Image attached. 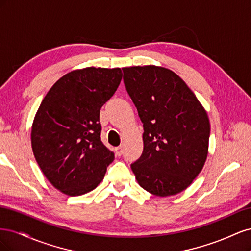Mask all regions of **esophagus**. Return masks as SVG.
Here are the masks:
<instances>
[{
	"label": "esophagus",
	"mask_w": 251,
	"mask_h": 251,
	"mask_svg": "<svg viewBox=\"0 0 251 251\" xmlns=\"http://www.w3.org/2000/svg\"><path fill=\"white\" fill-rule=\"evenodd\" d=\"M115 154H116V156H121V155H123V147L115 148Z\"/></svg>",
	"instance_id": "34e87169"
}]
</instances>
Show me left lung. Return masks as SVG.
<instances>
[{"instance_id": "8db88e82", "label": "left lung", "mask_w": 251, "mask_h": 251, "mask_svg": "<svg viewBox=\"0 0 251 251\" xmlns=\"http://www.w3.org/2000/svg\"><path fill=\"white\" fill-rule=\"evenodd\" d=\"M126 89L143 124V151L131 164L138 184L159 197L184 191L208 154L207 113L180 76L154 65L123 68Z\"/></svg>"}]
</instances>
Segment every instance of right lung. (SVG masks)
I'll return each instance as SVG.
<instances>
[{"label":"right lung","instance_id":"1","mask_svg":"<svg viewBox=\"0 0 251 251\" xmlns=\"http://www.w3.org/2000/svg\"><path fill=\"white\" fill-rule=\"evenodd\" d=\"M121 78L120 68L71 71L51 87L35 114L33 155L45 177L65 195L93 191L114 160L100 140V113Z\"/></svg>","mask_w":251,"mask_h":251}]
</instances>
